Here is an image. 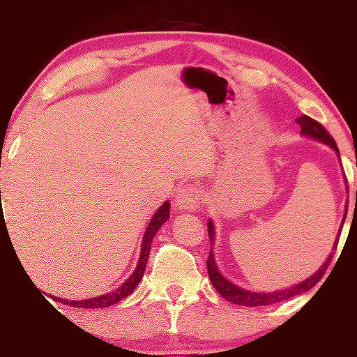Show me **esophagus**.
Listing matches in <instances>:
<instances>
[{
    "mask_svg": "<svg viewBox=\"0 0 357 357\" xmlns=\"http://www.w3.org/2000/svg\"><path fill=\"white\" fill-rule=\"evenodd\" d=\"M175 205L180 211H195L202 205V192L197 185H187L175 197Z\"/></svg>",
    "mask_w": 357,
    "mask_h": 357,
    "instance_id": "34e87169",
    "label": "esophagus"
}]
</instances>
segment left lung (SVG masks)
<instances>
[{"instance_id": "obj_1", "label": "left lung", "mask_w": 357, "mask_h": 357, "mask_svg": "<svg viewBox=\"0 0 357 357\" xmlns=\"http://www.w3.org/2000/svg\"><path fill=\"white\" fill-rule=\"evenodd\" d=\"M297 123L302 126L303 136L312 137V139H314V141H320V142H323V144L330 146L331 149L336 152V155L340 157V151H337L335 139L328 134L326 129L323 128L320 123L314 121V119L307 116V114L297 118ZM346 185H348V182H346ZM356 198H357V192H356ZM346 213H348V206H346ZM346 213H344V216H342L340 231H337V236L335 239V244H333V249H336V246H337V239H340L342 225H344V220H346ZM208 236H210V243L211 244L215 243V225H213V220H208ZM331 259H333V254H330V256L326 257V261L323 262V266L320 267V269H318L317 272H313L308 279L298 282V284H295L291 287H285V289H279L274 291H251V290L243 289V287L236 285L231 280L226 279V277L220 272L218 266H216L213 248L210 249V256H208L206 269H208V277H210L213 287H215L216 291H218L221 297L228 300V302L234 303V305H243V307H264V305H274V303L284 302V300H289L291 297H295V295H300V294H305V291H308L312 287H314L318 282H320L323 275H325V272L328 269V266H330Z\"/></svg>"}]
</instances>
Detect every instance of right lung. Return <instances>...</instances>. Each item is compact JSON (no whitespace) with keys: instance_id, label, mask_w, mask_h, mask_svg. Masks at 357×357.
Returning a JSON list of instances; mask_svg holds the SVG:
<instances>
[{"instance_id":"right-lung-1","label":"right lung","mask_w":357,"mask_h":357,"mask_svg":"<svg viewBox=\"0 0 357 357\" xmlns=\"http://www.w3.org/2000/svg\"><path fill=\"white\" fill-rule=\"evenodd\" d=\"M169 218H170V203L165 202V203H162V206L155 211V215L152 216V220L149 221V225H147L144 238H142L141 256H139V262H137L136 269H134V272H132L131 275H129V279L124 280V284L119 287L118 290L109 291V294H103V295H100V297L86 298V300H67V298L52 297V295H50V298H54L55 302H59V303L68 305V307H77V308H105V307H111V305L121 302V300L129 297V295H131L132 291L136 290V287L139 285V282H141L142 275H144L147 259H149V251H151L152 239H154V236L157 234V231L160 229V226L164 225Z\"/></svg>"}]
</instances>
